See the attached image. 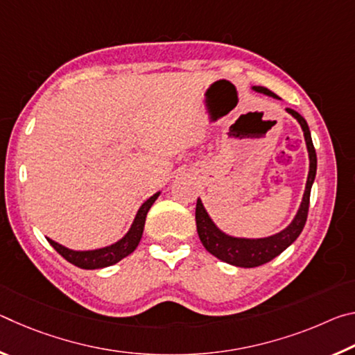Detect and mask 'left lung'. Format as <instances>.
<instances>
[{"label":"left lung","instance_id":"1","mask_svg":"<svg viewBox=\"0 0 355 355\" xmlns=\"http://www.w3.org/2000/svg\"><path fill=\"white\" fill-rule=\"evenodd\" d=\"M254 91L266 94L269 97L279 98L274 92L269 91L266 87L255 86ZM286 111L291 114V116L297 120L302 127L305 144H307L309 156H310V171H309V178H307V186H305V192L302 197V203H300V208L296 214V218L288 225L285 230H282L277 235L261 238V239H245V238H233L228 236L225 233H222L218 227L213 224V220L209 219L208 213L203 208L200 199H197L196 205V224H197V233H199V238L209 254L219 258L220 261H225L228 264H233V266L239 268H257L261 266V264L271 261L272 258L280 255L288 245H291L296 241L297 236L302 232V228L307 222L309 216V207H310V191L311 184L315 182L316 175V152L313 147V142H311V135L309 130V125L305 122V119L300 116L291 107H286Z\"/></svg>","mask_w":355,"mask_h":355}]
</instances>
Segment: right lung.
<instances>
[{
	"mask_svg": "<svg viewBox=\"0 0 355 355\" xmlns=\"http://www.w3.org/2000/svg\"><path fill=\"white\" fill-rule=\"evenodd\" d=\"M159 192H156L147 202L142 203V207L137 211L133 225H131L130 232L125 235L120 241L116 244L107 245V248L103 249H97V250H84V252H78V250H70L64 245L58 244L53 241V239L46 238L48 243H50L59 255L64 257L69 263L75 264V266L81 268V269H100V268H106L111 266V264H116L117 261L122 260V258L128 257L131 252H133L137 244H139L141 238H142V232H144V224H146V218L150 207L153 205V202L158 199Z\"/></svg>",
	"mask_w": 355,
	"mask_h": 355,
	"instance_id": "1",
	"label": "right lung"
}]
</instances>
